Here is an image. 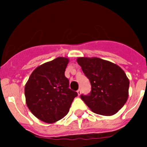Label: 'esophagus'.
<instances>
[{
  "mask_svg": "<svg viewBox=\"0 0 147 147\" xmlns=\"http://www.w3.org/2000/svg\"><path fill=\"white\" fill-rule=\"evenodd\" d=\"M77 92H78V95H80V94H81V89H79V90H78V91H77Z\"/></svg>",
  "mask_w": 147,
  "mask_h": 147,
  "instance_id": "obj_1",
  "label": "esophagus"
}]
</instances>
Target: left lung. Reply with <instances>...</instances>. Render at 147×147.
I'll use <instances>...</instances> for the list:
<instances>
[{"instance_id":"left-lung-1","label":"left lung","mask_w":147,"mask_h":147,"mask_svg":"<svg viewBox=\"0 0 147 147\" xmlns=\"http://www.w3.org/2000/svg\"><path fill=\"white\" fill-rule=\"evenodd\" d=\"M90 80L91 92L81 99L93 112L104 116L116 114L127 102L129 81L120 67L98 57L77 60Z\"/></svg>"}]
</instances>
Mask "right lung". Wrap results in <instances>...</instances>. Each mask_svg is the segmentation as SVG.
Here are the masks:
<instances>
[{
  "label": "right lung",
  "instance_id": "right-lung-1",
  "mask_svg": "<svg viewBox=\"0 0 147 147\" xmlns=\"http://www.w3.org/2000/svg\"><path fill=\"white\" fill-rule=\"evenodd\" d=\"M69 60L57 57L40 65L30 76L25 87L26 104L38 119L53 123L69 112L78 93L69 88L65 71Z\"/></svg>",
  "mask_w": 147,
  "mask_h": 147
}]
</instances>
